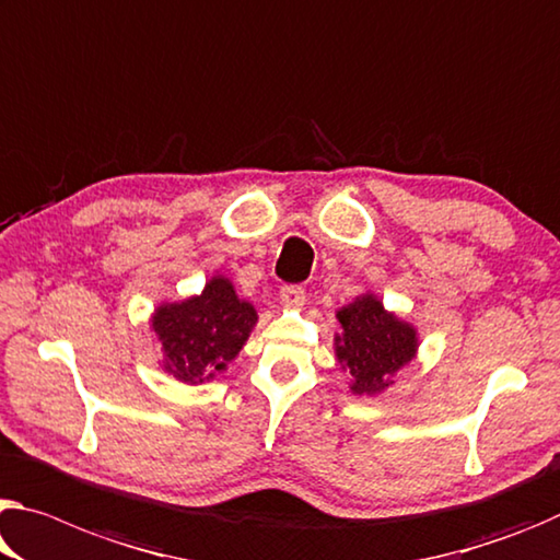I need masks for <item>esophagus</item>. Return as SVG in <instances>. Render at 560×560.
I'll return each mask as SVG.
<instances>
[{
	"instance_id": "esophagus-1",
	"label": "esophagus",
	"mask_w": 560,
	"mask_h": 560,
	"mask_svg": "<svg viewBox=\"0 0 560 560\" xmlns=\"http://www.w3.org/2000/svg\"><path fill=\"white\" fill-rule=\"evenodd\" d=\"M279 299H281L283 306L296 308L306 301V291H304V287H299V283H287V287H281Z\"/></svg>"
}]
</instances>
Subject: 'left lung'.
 Listing matches in <instances>:
<instances>
[{
	"instance_id": "1",
	"label": "left lung",
	"mask_w": 560,
	"mask_h": 560,
	"mask_svg": "<svg viewBox=\"0 0 560 560\" xmlns=\"http://www.w3.org/2000/svg\"><path fill=\"white\" fill-rule=\"evenodd\" d=\"M343 334L336 336V357L353 376V392L378 394L398 369L413 359L416 331L386 314L374 296H361L339 312Z\"/></svg>"
}]
</instances>
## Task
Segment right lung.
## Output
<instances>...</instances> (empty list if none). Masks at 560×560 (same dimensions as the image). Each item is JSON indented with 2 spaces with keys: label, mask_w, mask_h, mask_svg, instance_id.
<instances>
[{
  "label": "right lung",
  "mask_w": 560,
  "mask_h": 560,
  "mask_svg": "<svg viewBox=\"0 0 560 560\" xmlns=\"http://www.w3.org/2000/svg\"><path fill=\"white\" fill-rule=\"evenodd\" d=\"M256 312L226 279H211L201 296L162 306L154 331L166 353V371L184 384H203L242 351Z\"/></svg>",
  "instance_id": "1"
}]
</instances>
